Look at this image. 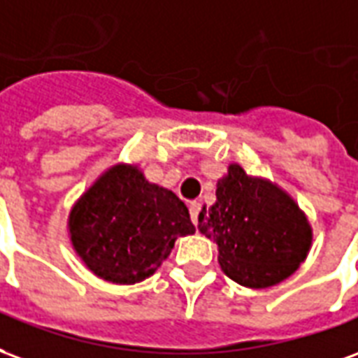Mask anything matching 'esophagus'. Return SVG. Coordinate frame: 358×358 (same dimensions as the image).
<instances>
[{
  "label": "esophagus",
  "instance_id": "1",
  "mask_svg": "<svg viewBox=\"0 0 358 358\" xmlns=\"http://www.w3.org/2000/svg\"><path fill=\"white\" fill-rule=\"evenodd\" d=\"M189 210H190V219H192V223L196 225V223H198V213H200V204H198V202H192Z\"/></svg>",
  "mask_w": 358,
  "mask_h": 358
}]
</instances>
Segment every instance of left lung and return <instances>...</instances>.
Wrapping results in <instances>:
<instances>
[{"label":"left lung","instance_id":"left-lung-1","mask_svg":"<svg viewBox=\"0 0 358 358\" xmlns=\"http://www.w3.org/2000/svg\"><path fill=\"white\" fill-rule=\"evenodd\" d=\"M215 196V204L200 211L198 231L217 244L229 278L268 288L296 273L311 250L313 231L286 190L231 164Z\"/></svg>","mask_w":358,"mask_h":358}]
</instances>
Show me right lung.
Here are the masks:
<instances>
[{
  "instance_id": "1",
  "label": "right lung",
  "mask_w": 358,
  "mask_h": 358,
  "mask_svg": "<svg viewBox=\"0 0 358 358\" xmlns=\"http://www.w3.org/2000/svg\"><path fill=\"white\" fill-rule=\"evenodd\" d=\"M69 233L76 254L99 278L135 284L154 275L194 225L171 190L148 182L137 166L116 164L70 210Z\"/></svg>"
}]
</instances>
